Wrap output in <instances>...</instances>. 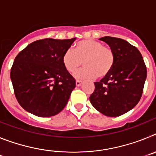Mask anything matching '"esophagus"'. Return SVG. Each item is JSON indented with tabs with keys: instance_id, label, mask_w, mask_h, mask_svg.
<instances>
[{
	"instance_id": "obj_1",
	"label": "esophagus",
	"mask_w": 156,
	"mask_h": 156,
	"mask_svg": "<svg viewBox=\"0 0 156 156\" xmlns=\"http://www.w3.org/2000/svg\"><path fill=\"white\" fill-rule=\"evenodd\" d=\"M81 84H82V81L79 80H76V85L77 87H80Z\"/></svg>"
}]
</instances>
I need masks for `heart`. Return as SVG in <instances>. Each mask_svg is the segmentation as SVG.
I'll return each mask as SVG.
<instances>
[{"mask_svg": "<svg viewBox=\"0 0 156 156\" xmlns=\"http://www.w3.org/2000/svg\"><path fill=\"white\" fill-rule=\"evenodd\" d=\"M65 68L74 73L83 63L84 68L76 73L80 79L103 78L111 72L115 62V55L111 48L93 40H83L76 44L74 51L69 49L62 58Z\"/></svg>", "mask_w": 156, "mask_h": 156, "instance_id": "heart-1", "label": "heart"}]
</instances>
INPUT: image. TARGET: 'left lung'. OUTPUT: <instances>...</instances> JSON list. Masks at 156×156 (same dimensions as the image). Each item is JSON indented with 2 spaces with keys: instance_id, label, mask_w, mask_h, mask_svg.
Here are the masks:
<instances>
[{
  "instance_id": "8db88e82",
  "label": "left lung",
  "mask_w": 156,
  "mask_h": 156,
  "mask_svg": "<svg viewBox=\"0 0 156 156\" xmlns=\"http://www.w3.org/2000/svg\"><path fill=\"white\" fill-rule=\"evenodd\" d=\"M99 40L114 52L115 62L108 75L94 83L90 101L103 115L116 117L131 110L139 102L147 69L138 49L125 40L112 37Z\"/></svg>"
}]
</instances>
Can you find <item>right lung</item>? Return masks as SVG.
<instances>
[{
    "label": "right lung",
    "instance_id": "1",
    "mask_svg": "<svg viewBox=\"0 0 156 156\" xmlns=\"http://www.w3.org/2000/svg\"><path fill=\"white\" fill-rule=\"evenodd\" d=\"M75 40H39L18 54L11 80L18 102L26 111L50 117L65 108L76 80L65 68L62 58Z\"/></svg>",
    "mask_w": 156,
    "mask_h": 156
}]
</instances>
